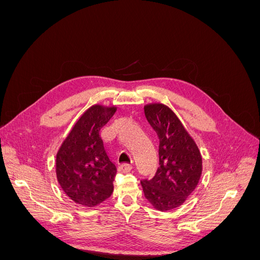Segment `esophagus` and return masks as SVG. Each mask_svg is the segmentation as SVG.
Returning a JSON list of instances; mask_svg holds the SVG:
<instances>
[{
	"label": "esophagus",
	"mask_w": 260,
	"mask_h": 260,
	"mask_svg": "<svg viewBox=\"0 0 260 260\" xmlns=\"http://www.w3.org/2000/svg\"><path fill=\"white\" fill-rule=\"evenodd\" d=\"M132 168H133L132 165L122 164V165H120V166H119V171L120 172H129V171H131Z\"/></svg>",
	"instance_id": "esophagus-1"
}]
</instances>
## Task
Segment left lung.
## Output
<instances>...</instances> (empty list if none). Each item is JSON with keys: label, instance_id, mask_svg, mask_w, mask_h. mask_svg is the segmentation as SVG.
Instances as JSON below:
<instances>
[{"label": "left lung", "instance_id": "left-lung-1", "mask_svg": "<svg viewBox=\"0 0 260 260\" xmlns=\"http://www.w3.org/2000/svg\"><path fill=\"white\" fill-rule=\"evenodd\" d=\"M144 113L159 139V167L153 179L141 181V184L155 209H175L182 205L199 184L202 155L193 138L167 105L147 104Z\"/></svg>", "mask_w": 260, "mask_h": 260}]
</instances>
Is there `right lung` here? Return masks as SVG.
I'll use <instances>...</instances> for the list:
<instances>
[{
    "label": "right lung",
    "mask_w": 260,
    "mask_h": 260,
    "mask_svg": "<svg viewBox=\"0 0 260 260\" xmlns=\"http://www.w3.org/2000/svg\"><path fill=\"white\" fill-rule=\"evenodd\" d=\"M117 111L95 104L82 114L56 155V177L70 200L85 207L100 205L112 195L117 168L100 136Z\"/></svg>",
    "instance_id": "obj_1"
}]
</instances>
